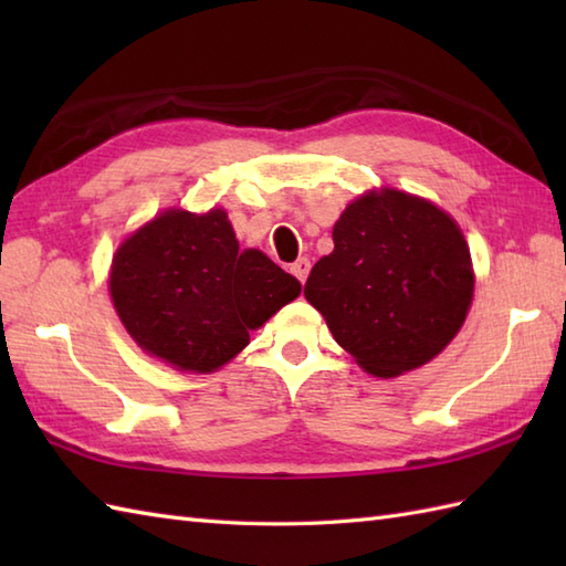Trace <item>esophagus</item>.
I'll list each match as a JSON object with an SVG mask.
<instances>
[{
  "label": "esophagus",
  "instance_id": "1",
  "mask_svg": "<svg viewBox=\"0 0 566 566\" xmlns=\"http://www.w3.org/2000/svg\"><path fill=\"white\" fill-rule=\"evenodd\" d=\"M308 272H311V262L306 260V258H298L294 264H292V274L296 276L298 282H306V276H308Z\"/></svg>",
  "mask_w": 566,
  "mask_h": 566
}]
</instances>
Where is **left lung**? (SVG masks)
<instances>
[{
	"label": "left lung",
	"instance_id": "obj_1",
	"mask_svg": "<svg viewBox=\"0 0 566 566\" xmlns=\"http://www.w3.org/2000/svg\"><path fill=\"white\" fill-rule=\"evenodd\" d=\"M333 243L304 296L369 375L399 377L426 365L462 328L472 260L460 228L430 201L369 191L343 211Z\"/></svg>",
	"mask_w": 566,
	"mask_h": 566
}]
</instances>
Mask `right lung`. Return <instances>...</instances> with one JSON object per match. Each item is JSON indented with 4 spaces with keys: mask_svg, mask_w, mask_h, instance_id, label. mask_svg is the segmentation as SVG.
Returning a JSON list of instances; mask_svg holds the SVG:
<instances>
[{
    "mask_svg": "<svg viewBox=\"0 0 566 566\" xmlns=\"http://www.w3.org/2000/svg\"><path fill=\"white\" fill-rule=\"evenodd\" d=\"M109 290L143 350L179 369L213 371L302 284L264 252L240 250L226 211L172 209L124 240Z\"/></svg>",
    "mask_w": 566,
    "mask_h": 566,
    "instance_id": "right-lung-1",
    "label": "right lung"
}]
</instances>
